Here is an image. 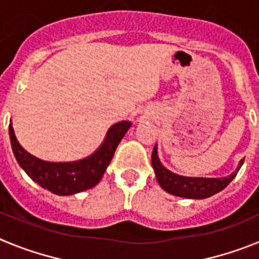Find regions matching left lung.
Masks as SVG:
<instances>
[{"label": "left lung", "mask_w": 259, "mask_h": 259, "mask_svg": "<svg viewBox=\"0 0 259 259\" xmlns=\"http://www.w3.org/2000/svg\"><path fill=\"white\" fill-rule=\"evenodd\" d=\"M242 163L244 159L240 161L236 170L226 178H188L176 175L167 170L158 158L157 146H154L152 153V166L159 185L167 193L184 198H207L218 193L232 182Z\"/></svg>", "instance_id": "1"}]
</instances>
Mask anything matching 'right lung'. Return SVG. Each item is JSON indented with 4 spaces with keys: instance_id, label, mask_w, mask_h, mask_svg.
I'll use <instances>...</instances> for the list:
<instances>
[{
    "instance_id": "obj_1",
    "label": "right lung",
    "mask_w": 259,
    "mask_h": 259,
    "mask_svg": "<svg viewBox=\"0 0 259 259\" xmlns=\"http://www.w3.org/2000/svg\"><path fill=\"white\" fill-rule=\"evenodd\" d=\"M131 122L123 120L110 127L101 146L92 155L75 162H47L29 154L18 143L13 125H9L11 148L18 163L33 182L59 196H70L93 188L101 180L116 146L120 143Z\"/></svg>"
}]
</instances>
